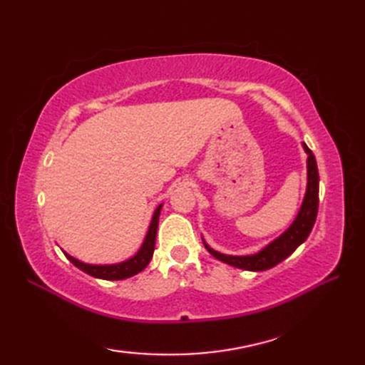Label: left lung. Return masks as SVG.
Listing matches in <instances>:
<instances>
[{
  "label": "left lung",
  "instance_id": "1",
  "mask_svg": "<svg viewBox=\"0 0 365 365\" xmlns=\"http://www.w3.org/2000/svg\"><path fill=\"white\" fill-rule=\"evenodd\" d=\"M302 147L307 153V190L304 200H302L301 210L293 221L292 226L284 234L276 238L273 243H269L265 250L252 255H226L218 251H213L210 246L205 247L215 259H218L227 265L235 268H242L247 271H263L276 267L284 259L289 257L297 247L306 242V238L311 234V230L319 213V169L312 150L302 143Z\"/></svg>",
  "mask_w": 365,
  "mask_h": 365
}]
</instances>
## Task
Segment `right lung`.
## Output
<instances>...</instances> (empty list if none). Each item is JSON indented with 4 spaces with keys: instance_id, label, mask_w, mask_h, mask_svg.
Segmentation results:
<instances>
[{
    "instance_id": "right-lung-1",
    "label": "right lung",
    "mask_w": 365,
    "mask_h": 365,
    "mask_svg": "<svg viewBox=\"0 0 365 365\" xmlns=\"http://www.w3.org/2000/svg\"><path fill=\"white\" fill-rule=\"evenodd\" d=\"M161 205H158L157 210L153 213V218L150 222L149 232H147L144 243L141 246V250L138 251L135 257H131L130 260H125L122 263H115V265H88V263H83L80 260L73 259L72 255L66 254V257L71 260L76 268H80L84 273H88L89 276H94L98 279H106V281H120V279H127L130 276H135L138 273L149 265V262L153 255L155 250V238H157V229H158V216H160Z\"/></svg>"
}]
</instances>
